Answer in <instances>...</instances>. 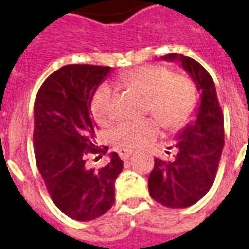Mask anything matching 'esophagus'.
Listing matches in <instances>:
<instances>
[{"label": "esophagus", "mask_w": 249, "mask_h": 249, "mask_svg": "<svg viewBox=\"0 0 249 249\" xmlns=\"http://www.w3.org/2000/svg\"><path fill=\"white\" fill-rule=\"evenodd\" d=\"M130 154H132V152H130V150H120L119 152L120 158H121L123 161H126V160L130 157Z\"/></svg>", "instance_id": "esophagus-1"}]
</instances>
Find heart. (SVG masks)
Listing matches in <instances>:
<instances>
[{"mask_svg":"<svg viewBox=\"0 0 249 249\" xmlns=\"http://www.w3.org/2000/svg\"><path fill=\"white\" fill-rule=\"evenodd\" d=\"M119 82L148 95L146 110L155 116L125 120L110 130L112 145L121 150H133L150 142L160 133L162 125L167 129L182 128L191 120L196 108L194 83L182 73H171L165 66L145 64L120 73ZM113 87L104 83L97 87L91 99V112L101 125L112 117Z\"/></svg>","mask_w":249,"mask_h":249,"instance_id":"heart-1","label":"heart"}]
</instances>
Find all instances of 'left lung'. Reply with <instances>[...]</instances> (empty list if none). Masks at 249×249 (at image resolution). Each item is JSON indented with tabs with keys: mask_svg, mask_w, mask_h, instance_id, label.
I'll use <instances>...</instances> for the list:
<instances>
[{
	"mask_svg": "<svg viewBox=\"0 0 249 249\" xmlns=\"http://www.w3.org/2000/svg\"><path fill=\"white\" fill-rule=\"evenodd\" d=\"M162 59L178 60L200 92L196 117L177 136L174 160L154 158L148 182L156 202L183 209L202 199L215 181L224 146V117L213 78L202 64L182 54H167Z\"/></svg>",
	"mask_w": 249,
	"mask_h": 249,
	"instance_id": "left-lung-1",
	"label": "left lung"
}]
</instances>
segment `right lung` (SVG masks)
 Returning <instances> with one entry per match:
<instances>
[{"label": "right lung", "instance_id": "obj_1", "mask_svg": "<svg viewBox=\"0 0 249 249\" xmlns=\"http://www.w3.org/2000/svg\"><path fill=\"white\" fill-rule=\"evenodd\" d=\"M110 67L67 64L46 79L34 103V154L51 199L79 222L100 218L115 203V182L123 170L117 153L101 169L86 166L89 154H106L95 145L91 99Z\"/></svg>", "mask_w": 249, "mask_h": 249}]
</instances>
